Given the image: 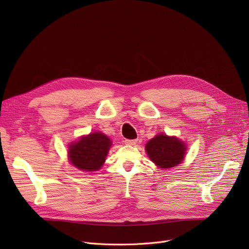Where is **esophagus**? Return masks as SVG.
Instances as JSON below:
<instances>
[{
    "label": "esophagus",
    "mask_w": 249,
    "mask_h": 249,
    "mask_svg": "<svg viewBox=\"0 0 249 249\" xmlns=\"http://www.w3.org/2000/svg\"><path fill=\"white\" fill-rule=\"evenodd\" d=\"M124 143L126 145H135L136 143H137V140L136 139H134V140H130V139H126L125 141H124Z\"/></svg>",
    "instance_id": "1"
}]
</instances>
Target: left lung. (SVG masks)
<instances>
[{"mask_svg": "<svg viewBox=\"0 0 249 249\" xmlns=\"http://www.w3.org/2000/svg\"><path fill=\"white\" fill-rule=\"evenodd\" d=\"M149 159L160 168H171L180 163L186 154V144L177 137L160 134L150 139L145 146Z\"/></svg>", "mask_w": 249, "mask_h": 249, "instance_id": "obj_1", "label": "left lung"}]
</instances>
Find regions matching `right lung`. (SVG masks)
I'll use <instances>...</instances> for the list:
<instances>
[{"instance_id": "add662e5", "label": "right lung", "mask_w": 249, "mask_h": 249, "mask_svg": "<svg viewBox=\"0 0 249 249\" xmlns=\"http://www.w3.org/2000/svg\"><path fill=\"white\" fill-rule=\"evenodd\" d=\"M112 145L111 140L103 133H91L71 143L69 149L71 162L84 172H95L100 169L106 160Z\"/></svg>"}]
</instances>
